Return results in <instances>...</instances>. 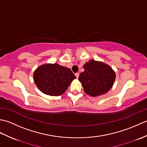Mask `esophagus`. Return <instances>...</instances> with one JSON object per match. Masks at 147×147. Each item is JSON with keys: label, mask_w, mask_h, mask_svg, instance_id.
<instances>
[{"label": "esophagus", "mask_w": 147, "mask_h": 147, "mask_svg": "<svg viewBox=\"0 0 147 147\" xmlns=\"http://www.w3.org/2000/svg\"><path fill=\"white\" fill-rule=\"evenodd\" d=\"M79 75H80V74H79V73H76V74H75V76H76L77 78H78Z\"/></svg>", "instance_id": "esophagus-1"}]
</instances>
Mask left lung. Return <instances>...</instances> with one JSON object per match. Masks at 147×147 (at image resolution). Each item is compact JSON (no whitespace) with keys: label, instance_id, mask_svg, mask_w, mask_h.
<instances>
[{"label":"left lung","instance_id":"obj_1","mask_svg":"<svg viewBox=\"0 0 147 147\" xmlns=\"http://www.w3.org/2000/svg\"><path fill=\"white\" fill-rule=\"evenodd\" d=\"M83 68L85 71L80 73L78 80L86 94L92 96L105 94L113 86L115 73L110 65L92 59L86 62Z\"/></svg>","mask_w":147,"mask_h":147}]
</instances>
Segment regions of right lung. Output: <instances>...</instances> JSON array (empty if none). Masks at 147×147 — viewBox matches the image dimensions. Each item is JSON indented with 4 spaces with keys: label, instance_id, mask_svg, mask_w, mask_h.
Instances as JSON below:
<instances>
[{
    "label": "right lung",
    "instance_id": "right-lung-1",
    "mask_svg": "<svg viewBox=\"0 0 147 147\" xmlns=\"http://www.w3.org/2000/svg\"><path fill=\"white\" fill-rule=\"evenodd\" d=\"M76 78L69 68L58 64H45L34 71L33 80L42 93L51 96L61 95L72 81Z\"/></svg>",
    "mask_w": 147,
    "mask_h": 147
}]
</instances>
